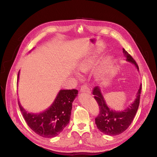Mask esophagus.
<instances>
[{
    "label": "esophagus",
    "instance_id": "34e87169",
    "mask_svg": "<svg viewBox=\"0 0 157 157\" xmlns=\"http://www.w3.org/2000/svg\"><path fill=\"white\" fill-rule=\"evenodd\" d=\"M80 91L81 93H88V94H90L91 93V91H90V90L88 88V87L86 86V85H82L81 87V90H80Z\"/></svg>",
    "mask_w": 157,
    "mask_h": 157
}]
</instances>
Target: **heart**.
<instances>
[{"instance_id": "heart-1", "label": "heart", "mask_w": 157, "mask_h": 157, "mask_svg": "<svg viewBox=\"0 0 157 157\" xmlns=\"http://www.w3.org/2000/svg\"><path fill=\"white\" fill-rule=\"evenodd\" d=\"M109 60V59H108ZM97 61V56H91L85 57L81 60L79 64V69L82 72H86L91 69L93 66L95 64ZM103 73V68H100L98 71V75L101 76Z\"/></svg>"}]
</instances>
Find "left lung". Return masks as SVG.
Wrapping results in <instances>:
<instances>
[{"label": "left lung", "instance_id": "obj_1", "mask_svg": "<svg viewBox=\"0 0 157 157\" xmlns=\"http://www.w3.org/2000/svg\"><path fill=\"white\" fill-rule=\"evenodd\" d=\"M123 53L126 57V61L134 64L139 71L137 63L124 48H123ZM141 91V84L136 93V97L131 105L122 111H116L108 107L100 88L98 86L94 88L93 95L100 109L99 114L95 118V124L98 129L103 133L110 136L119 135L126 131L132 122L138 110Z\"/></svg>", "mask_w": 157, "mask_h": 157}]
</instances>
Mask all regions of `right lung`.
<instances>
[{
  "mask_svg": "<svg viewBox=\"0 0 157 157\" xmlns=\"http://www.w3.org/2000/svg\"><path fill=\"white\" fill-rule=\"evenodd\" d=\"M19 71L17 75L19 80ZM76 90H60L53 103L38 113L27 112L18 101L19 109L28 126L44 138L56 136L64 129L70 120L72 103L78 95Z\"/></svg>",
  "mask_w": 157,
  "mask_h": 157,
  "instance_id": "add662e5",
  "label": "right lung"
}]
</instances>
